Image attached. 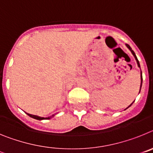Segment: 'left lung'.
<instances>
[{
    "mask_svg": "<svg viewBox=\"0 0 153 153\" xmlns=\"http://www.w3.org/2000/svg\"><path fill=\"white\" fill-rule=\"evenodd\" d=\"M126 47H128V48H129V51H131V52H132V55H133V56H134V57H135V59H136V62H137V64H138V67H140V62H139V60H138V59H137V57H136V54H135V53H134V51H132V48H131L130 47H129V45H128V44H126ZM142 83H143V76H142V72H141V86H140V89H141V86H142ZM132 104H131V105H132ZM131 105H129V106H128V107H129V106H131ZM127 107V108H128ZM126 108V109H127Z\"/></svg>",
    "mask_w": 153,
    "mask_h": 153,
    "instance_id": "obj_1",
    "label": "left lung"
}]
</instances>
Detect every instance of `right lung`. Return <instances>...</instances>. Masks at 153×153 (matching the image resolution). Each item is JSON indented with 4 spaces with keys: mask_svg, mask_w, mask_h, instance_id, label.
Segmentation results:
<instances>
[{
    "mask_svg": "<svg viewBox=\"0 0 153 153\" xmlns=\"http://www.w3.org/2000/svg\"><path fill=\"white\" fill-rule=\"evenodd\" d=\"M27 114L29 116V117H32V118L35 119V120H44V119H51V117H47V118H44V117H37V116H35V115H32V114H29V113H27ZM52 117H53V115Z\"/></svg>",
    "mask_w": 153,
    "mask_h": 153,
    "instance_id": "1",
    "label": "right lung"
}]
</instances>
